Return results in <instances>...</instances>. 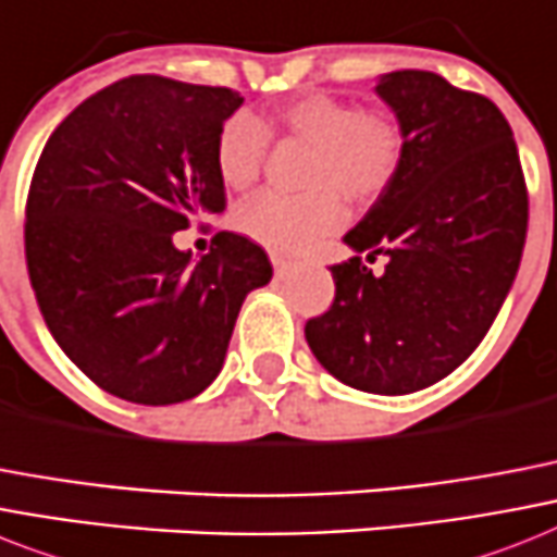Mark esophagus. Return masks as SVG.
Here are the masks:
<instances>
[{
  "instance_id": "1",
  "label": "esophagus",
  "mask_w": 557,
  "mask_h": 557,
  "mask_svg": "<svg viewBox=\"0 0 557 557\" xmlns=\"http://www.w3.org/2000/svg\"><path fill=\"white\" fill-rule=\"evenodd\" d=\"M271 265H274V274H277L280 280H286L294 274V263H288L283 257H271Z\"/></svg>"
}]
</instances>
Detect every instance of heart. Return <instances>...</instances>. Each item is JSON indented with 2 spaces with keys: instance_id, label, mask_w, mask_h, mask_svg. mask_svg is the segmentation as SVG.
I'll return each instance as SVG.
<instances>
[{
  "instance_id": "1",
  "label": "heart",
  "mask_w": 557,
  "mask_h": 557,
  "mask_svg": "<svg viewBox=\"0 0 557 557\" xmlns=\"http://www.w3.org/2000/svg\"><path fill=\"white\" fill-rule=\"evenodd\" d=\"M280 131L314 148L306 197L260 194L237 211L239 232L280 255H302L343 223V200L374 202L392 188L404 165L400 122L381 111H360L332 94H302L277 114L257 122L234 114L216 134L214 165L225 188L248 191L260 180L269 131Z\"/></svg>"
}]
</instances>
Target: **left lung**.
Masks as SVG:
<instances>
[{
    "instance_id": "1",
    "label": "left lung",
    "mask_w": 557,
    "mask_h": 557,
    "mask_svg": "<svg viewBox=\"0 0 557 557\" xmlns=\"http://www.w3.org/2000/svg\"><path fill=\"white\" fill-rule=\"evenodd\" d=\"M377 97L406 137L404 165L343 243L332 309L306 323L325 372L409 395L455 372L486 337L527 243L529 200L512 128L492 99L432 71H392ZM387 255L372 275L359 251Z\"/></svg>"
}]
</instances>
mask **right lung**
<instances>
[{"mask_svg":"<svg viewBox=\"0 0 557 557\" xmlns=\"http://www.w3.org/2000/svg\"><path fill=\"white\" fill-rule=\"evenodd\" d=\"M232 88L128 76L45 143L25 208L30 286L53 341L108 395L183 404L223 369L239 306L271 280L265 251L220 232L194 260L174 234L225 211L214 146Z\"/></svg>","mask_w":557,"mask_h":557,"instance_id":"1","label":"right lung"}]
</instances>
